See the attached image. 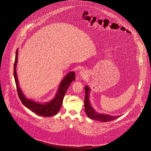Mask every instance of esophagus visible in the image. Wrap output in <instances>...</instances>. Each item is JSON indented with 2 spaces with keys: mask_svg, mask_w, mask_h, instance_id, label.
I'll use <instances>...</instances> for the list:
<instances>
[{
  "mask_svg": "<svg viewBox=\"0 0 151 151\" xmlns=\"http://www.w3.org/2000/svg\"><path fill=\"white\" fill-rule=\"evenodd\" d=\"M79 75H81V77H86V75H87V72L86 70H81L79 72Z\"/></svg>",
  "mask_w": 151,
  "mask_h": 151,
  "instance_id": "esophagus-1",
  "label": "esophagus"
}]
</instances>
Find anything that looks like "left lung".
I'll use <instances>...</instances> for the list:
<instances>
[{
	"label": "left lung",
	"instance_id": "obj_1",
	"mask_svg": "<svg viewBox=\"0 0 151 151\" xmlns=\"http://www.w3.org/2000/svg\"><path fill=\"white\" fill-rule=\"evenodd\" d=\"M85 89V98H84V109L86 114L90 118L94 119L96 121H99L100 122H109L113 120H114L118 118V116H113L107 114H99L96 112L91 105L89 100V93L90 91V88L88 86H86L84 87Z\"/></svg>",
	"mask_w": 151,
	"mask_h": 151
}]
</instances>
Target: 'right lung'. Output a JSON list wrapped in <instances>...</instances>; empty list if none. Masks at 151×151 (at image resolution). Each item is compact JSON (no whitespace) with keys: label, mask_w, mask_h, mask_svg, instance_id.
I'll list each match as a JSON object with an SVG mask.
<instances>
[{"label":"right lung","mask_w":151,"mask_h":151,"mask_svg":"<svg viewBox=\"0 0 151 151\" xmlns=\"http://www.w3.org/2000/svg\"><path fill=\"white\" fill-rule=\"evenodd\" d=\"M18 50L17 49L16 51L15 62L14 64V76L18 94L21 102L27 108H28L38 116L47 117L56 115L59 111L61 107L64 96L68 87H70L71 82L75 81V72H70L63 78L59 86L58 91L56 96H55L54 99H52L51 101L43 104L35 102L32 100L28 99L24 96L23 93L21 90V88L19 86L18 80L17 76L16 67L18 61Z\"/></svg>","instance_id":"1"}]
</instances>
